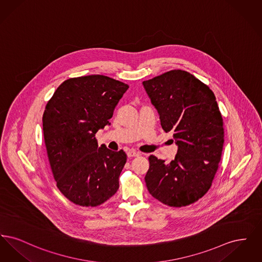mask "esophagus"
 Here are the masks:
<instances>
[{
	"mask_svg": "<svg viewBox=\"0 0 262 262\" xmlns=\"http://www.w3.org/2000/svg\"><path fill=\"white\" fill-rule=\"evenodd\" d=\"M126 155H127L128 158H132V157H137V156H139V153L137 152L136 150H128V151L126 152Z\"/></svg>",
	"mask_w": 262,
	"mask_h": 262,
	"instance_id": "34e87169",
	"label": "esophagus"
}]
</instances>
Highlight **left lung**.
Here are the masks:
<instances>
[{"mask_svg":"<svg viewBox=\"0 0 262 262\" xmlns=\"http://www.w3.org/2000/svg\"><path fill=\"white\" fill-rule=\"evenodd\" d=\"M161 126L178 152L170 163L150 155L145 183L164 204L182 207L210 188L224 144L223 119L211 89L189 73L173 70L142 82Z\"/></svg>","mask_w":262,"mask_h":262,"instance_id":"obj_1","label":"left lung"}]
</instances>
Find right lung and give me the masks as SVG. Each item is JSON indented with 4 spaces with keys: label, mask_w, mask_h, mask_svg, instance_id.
Returning <instances> with one entry per match:
<instances>
[{
    "label": "right lung",
    "mask_w": 262,
    "mask_h": 262,
    "mask_svg": "<svg viewBox=\"0 0 262 262\" xmlns=\"http://www.w3.org/2000/svg\"><path fill=\"white\" fill-rule=\"evenodd\" d=\"M127 88L105 75L74 77L46 105L42 121L52 173L60 191L77 205H100L119 188L126 154L98 147L95 134L110 125Z\"/></svg>",
    "instance_id": "add662e5"
}]
</instances>
